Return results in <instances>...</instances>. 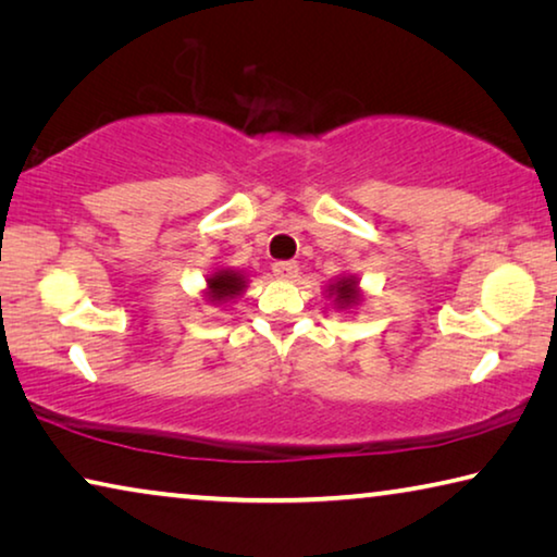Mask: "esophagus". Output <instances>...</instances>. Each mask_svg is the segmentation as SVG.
<instances>
[{"mask_svg": "<svg viewBox=\"0 0 557 557\" xmlns=\"http://www.w3.org/2000/svg\"><path fill=\"white\" fill-rule=\"evenodd\" d=\"M273 276L290 281V278L298 276V267L294 261H276V263H273Z\"/></svg>", "mask_w": 557, "mask_h": 557, "instance_id": "obj_1", "label": "esophagus"}]
</instances>
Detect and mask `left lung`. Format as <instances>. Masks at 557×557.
Returning a JSON list of instances; mask_svg holds the SVG:
<instances>
[{
	"label": "left lung",
	"instance_id": "left-lung-1",
	"mask_svg": "<svg viewBox=\"0 0 557 557\" xmlns=\"http://www.w3.org/2000/svg\"><path fill=\"white\" fill-rule=\"evenodd\" d=\"M325 290H327V298L333 300V306L338 308V311H350V308H358L362 304L360 281L358 276H350V273L335 278L333 284H327Z\"/></svg>",
	"mask_w": 557,
	"mask_h": 557
}]
</instances>
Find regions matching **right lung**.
<instances>
[{
    "mask_svg": "<svg viewBox=\"0 0 557 557\" xmlns=\"http://www.w3.org/2000/svg\"><path fill=\"white\" fill-rule=\"evenodd\" d=\"M246 290V276L236 269H214L207 276V288L202 290L205 300L212 306H224L239 298Z\"/></svg>",
    "mask_w": 557,
    "mask_h": 557,
    "instance_id": "add662e5",
    "label": "right lung"
}]
</instances>
